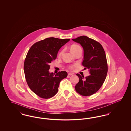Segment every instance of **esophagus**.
<instances>
[{"label": "esophagus", "instance_id": "esophagus-1", "mask_svg": "<svg viewBox=\"0 0 131 131\" xmlns=\"http://www.w3.org/2000/svg\"><path fill=\"white\" fill-rule=\"evenodd\" d=\"M74 74H73V73H68V75H73Z\"/></svg>", "mask_w": 131, "mask_h": 131}]
</instances>
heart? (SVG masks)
I'll list each match as a JSON object with an SVG mask.
<instances>
[{"mask_svg":"<svg viewBox=\"0 0 131 131\" xmlns=\"http://www.w3.org/2000/svg\"><path fill=\"white\" fill-rule=\"evenodd\" d=\"M81 50V47L80 46H79V45H73L71 47V51H72V52L73 53H74V52H76L77 51H78V50ZM63 51L62 50V51H61L60 52V53H59V56H61V55H62V54L63 53ZM73 66H70V68L72 69L73 68Z\"/></svg>","mask_w":131,"mask_h":131,"instance_id":"1","label":"heart"}]
</instances>
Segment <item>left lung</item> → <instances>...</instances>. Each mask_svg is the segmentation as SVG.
<instances>
[{
  "label": "left lung",
  "instance_id": "obj_1",
  "mask_svg": "<svg viewBox=\"0 0 131 131\" xmlns=\"http://www.w3.org/2000/svg\"><path fill=\"white\" fill-rule=\"evenodd\" d=\"M72 40L82 47V65L89 69L90 74L85 78L83 75L77 74L80 80L75 89L81 95L90 96L99 90L106 80L108 69L106 53L101 44L87 36H81Z\"/></svg>",
  "mask_w": 131,
  "mask_h": 131
}]
</instances>
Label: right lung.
Instances as JSON below:
<instances>
[{"label":"right lung","instance_id":"add662e5","mask_svg":"<svg viewBox=\"0 0 131 131\" xmlns=\"http://www.w3.org/2000/svg\"><path fill=\"white\" fill-rule=\"evenodd\" d=\"M70 40L48 38L33 45L28 50L24 63L25 79L30 89L40 97L49 99L54 96L60 82L67 77L66 71L54 74L49 70L58 50Z\"/></svg>","mask_w":131,"mask_h":131}]
</instances>
